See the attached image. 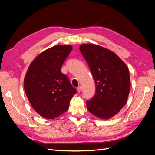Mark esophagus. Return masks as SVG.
<instances>
[{"label": "esophagus", "instance_id": "1", "mask_svg": "<svg viewBox=\"0 0 155 155\" xmlns=\"http://www.w3.org/2000/svg\"><path fill=\"white\" fill-rule=\"evenodd\" d=\"M77 91H78V92L79 93H80V92H81V91H82L81 87H78L77 88Z\"/></svg>", "mask_w": 155, "mask_h": 155}]
</instances>
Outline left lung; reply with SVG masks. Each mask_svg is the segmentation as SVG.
<instances>
[{
	"label": "left lung",
	"instance_id": "left-lung-1",
	"mask_svg": "<svg viewBox=\"0 0 155 155\" xmlns=\"http://www.w3.org/2000/svg\"><path fill=\"white\" fill-rule=\"evenodd\" d=\"M91 68L96 91L87 101L88 111L97 118L108 120L125 105L130 92L129 69L113 51L94 44L79 46Z\"/></svg>",
	"mask_w": 155,
	"mask_h": 155
}]
</instances>
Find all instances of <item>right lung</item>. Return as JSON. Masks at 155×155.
I'll list each match as a JSON object with an SVG mask.
<instances>
[{"label":"right lung","instance_id":"1","mask_svg":"<svg viewBox=\"0 0 155 155\" xmlns=\"http://www.w3.org/2000/svg\"><path fill=\"white\" fill-rule=\"evenodd\" d=\"M72 50L71 45H55L34 59L24 79L26 96L34 109L46 119H54L67 112L77 92L61 67Z\"/></svg>","mask_w":155,"mask_h":155}]
</instances>
